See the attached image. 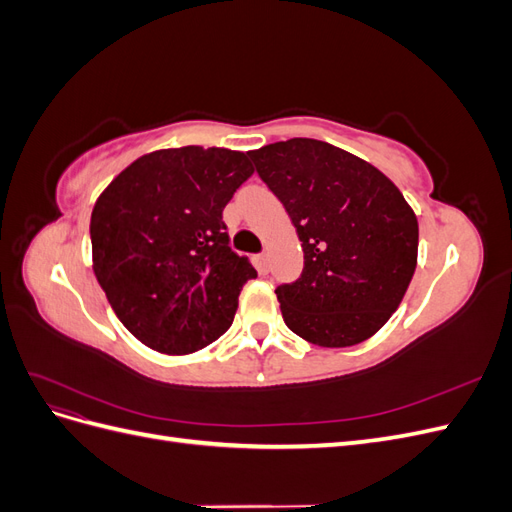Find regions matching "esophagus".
Segmentation results:
<instances>
[{
	"label": "esophagus",
	"mask_w": 512,
	"mask_h": 512,
	"mask_svg": "<svg viewBox=\"0 0 512 512\" xmlns=\"http://www.w3.org/2000/svg\"><path fill=\"white\" fill-rule=\"evenodd\" d=\"M256 265H258V271L265 275L269 271V260H267V254H258L256 256Z\"/></svg>",
	"instance_id": "34e87169"
}]
</instances>
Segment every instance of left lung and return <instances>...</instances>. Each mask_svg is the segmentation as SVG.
I'll return each mask as SVG.
<instances>
[{
    "mask_svg": "<svg viewBox=\"0 0 512 512\" xmlns=\"http://www.w3.org/2000/svg\"><path fill=\"white\" fill-rule=\"evenodd\" d=\"M297 228L305 267L275 294L286 327L322 348L361 344L410 286L418 222L376 166L314 138L247 151Z\"/></svg>",
    "mask_w": 512,
    "mask_h": 512,
    "instance_id": "obj_1",
    "label": "left lung"
}]
</instances>
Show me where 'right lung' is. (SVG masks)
<instances>
[{"label":"right lung","mask_w":512,"mask_h":512,"mask_svg":"<svg viewBox=\"0 0 512 512\" xmlns=\"http://www.w3.org/2000/svg\"><path fill=\"white\" fill-rule=\"evenodd\" d=\"M252 173L243 151L160 149L100 194L89 224L94 273L138 342L190 354L228 331L256 269L230 250L222 211Z\"/></svg>","instance_id":"1"}]
</instances>
